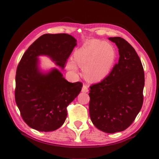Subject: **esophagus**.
<instances>
[{
  "mask_svg": "<svg viewBox=\"0 0 159 159\" xmlns=\"http://www.w3.org/2000/svg\"><path fill=\"white\" fill-rule=\"evenodd\" d=\"M82 92L83 93L88 92V86L86 85H83V88H82Z\"/></svg>",
  "mask_w": 159,
  "mask_h": 159,
  "instance_id": "1",
  "label": "esophagus"
}]
</instances>
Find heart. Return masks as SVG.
<instances>
[{
  "label": "heart",
  "mask_w": 159,
  "mask_h": 159,
  "mask_svg": "<svg viewBox=\"0 0 159 159\" xmlns=\"http://www.w3.org/2000/svg\"><path fill=\"white\" fill-rule=\"evenodd\" d=\"M116 59L113 47L107 42L92 39L76 50L74 60L67 61V68L76 72V63L83 69V75L89 82H100L109 75Z\"/></svg>",
  "instance_id": "1"
}]
</instances>
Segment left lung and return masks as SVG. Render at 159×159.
Returning a JSON list of instances; mask_svg holds the SVG:
<instances>
[{
    "mask_svg": "<svg viewBox=\"0 0 159 159\" xmlns=\"http://www.w3.org/2000/svg\"><path fill=\"white\" fill-rule=\"evenodd\" d=\"M120 58L111 73L90 86L89 116L98 129L115 133L129 127L142 107L145 84L142 63L135 50L120 37L109 38Z\"/></svg>",
    "mask_w": 159,
    "mask_h": 159,
    "instance_id": "obj_1",
    "label": "left lung"
}]
</instances>
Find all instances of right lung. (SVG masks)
Instances as JSON below:
<instances>
[{"mask_svg":"<svg viewBox=\"0 0 159 159\" xmlns=\"http://www.w3.org/2000/svg\"><path fill=\"white\" fill-rule=\"evenodd\" d=\"M76 46V39L66 33L44 34L23 55L16 70L15 100L23 120L29 127L50 132L63 124L67 107L79 95L83 84L68 82L57 68L42 72L38 57H48L63 69Z\"/></svg>","mask_w":159,"mask_h":159,"instance_id":"1","label":"right lung"}]
</instances>
